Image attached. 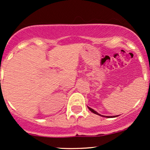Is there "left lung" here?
I'll use <instances>...</instances> for the list:
<instances>
[{
	"mask_svg": "<svg viewBox=\"0 0 150 150\" xmlns=\"http://www.w3.org/2000/svg\"><path fill=\"white\" fill-rule=\"evenodd\" d=\"M88 108L89 110H90L91 111H92V113H95V114H97V115H99V116H101V114H99V113H98L97 111H94V109H92V108H89V107H88ZM103 116V117H106V118H112V116ZM113 117H116V116H113Z\"/></svg>",
	"mask_w": 150,
	"mask_h": 150,
	"instance_id": "8db88e82",
	"label": "left lung"
}]
</instances>
